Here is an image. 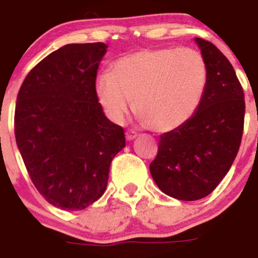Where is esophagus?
I'll list each match as a JSON object with an SVG mask.
<instances>
[{"label": "esophagus", "instance_id": "1", "mask_svg": "<svg viewBox=\"0 0 258 258\" xmlns=\"http://www.w3.org/2000/svg\"><path fill=\"white\" fill-rule=\"evenodd\" d=\"M138 138V132L134 131V130H128V131L126 132V139L127 141H132L134 139Z\"/></svg>", "mask_w": 258, "mask_h": 258}]
</instances>
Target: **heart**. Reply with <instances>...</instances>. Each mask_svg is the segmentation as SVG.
Masks as SVG:
<instances>
[{"instance_id":"heart-1","label":"heart","mask_w":258,"mask_h":258,"mask_svg":"<svg viewBox=\"0 0 258 258\" xmlns=\"http://www.w3.org/2000/svg\"><path fill=\"white\" fill-rule=\"evenodd\" d=\"M207 83V66L192 48H146L119 57L112 73L95 78V92L110 119L122 122L136 105L153 130L168 132L197 112Z\"/></svg>"}]
</instances>
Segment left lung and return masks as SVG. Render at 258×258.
I'll use <instances>...</instances> for the list:
<instances>
[{"label":"left lung","instance_id":"left-lung-1","mask_svg":"<svg viewBox=\"0 0 258 258\" xmlns=\"http://www.w3.org/2000/svg\"><path fill=\"white\" fill-rule=\"evenodd\" d=\"M207 66L197 112L159 139L149 169L157 186L178 201L207 197L225 177L242 141L244 94L230 61L213 43L194 38Z\"/></svg>","mask_w":258,"mask_h":258}]
</instances>
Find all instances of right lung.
Returning a JSON list of instances; mask_svg holds the SVG:
<instances>
[{"label": "right lung", "instance_id": "obj_1", "mask_svg": "<svg viewBox=\"0 0 258 258\" xmlns=\"http://www.w3.org/2000/svg\"><path fill=\"white\" fill-rule=\"evenodd\" d=\"M106 50L103 42L62 46L28 73L16 99L18 149L34 186L60 210H85L100 198L126 146L95 92Z\"/></svg>", "mask_w": 258, "mask_h": 258}]
</instances>
